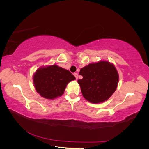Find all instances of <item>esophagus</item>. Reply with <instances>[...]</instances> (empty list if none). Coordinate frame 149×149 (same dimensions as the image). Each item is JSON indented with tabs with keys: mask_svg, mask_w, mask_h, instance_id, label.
<instances>
[{
	"mask_svg": "<svg viewBox=\"0 0 149 149\" xmlns=\"http://www.w3.org/2000/svg\"><path fill=\"white\" fill-rule=\"evenodd\" d=\"M74 76L75 77V78H76V79H77V78H78V74H77V73H75V74H74Z\"/></svg>",
	"mask_w": 149,
	"mask_h": 149,
	"instance_id": "1",
	"label": "esophagus"
}]
</instances>
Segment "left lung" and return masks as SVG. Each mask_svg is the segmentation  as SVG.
Wrapping results in <instances>:
<instances>
[{
    "instance_id": "1",
    "label": "left lung",
    "mask_w": 149,
    "mask_h": 149,
    "mask_svg": "<svg viewBox=\"0 0 149 149\" xmlns=\"http://www.w3.org/2000/svg\"><path fill=\"white\" fill-rule=\"evenodd\" d=\"M82 79H78L83 97L98 104L107 100L116 90L119 75L115 65L106 60L85 65L80 70Z\"/></svg>"
}]
</instances>
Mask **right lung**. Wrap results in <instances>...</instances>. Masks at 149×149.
<instances>
[{
	"label": "right lung",
	"mask_w": 149,
	"mask_h": 149,
	"mask_svg": "<svg viewBox=\"0 0 149 149\" xmlns=\"http://www.w3.org/2000/svg\"><path fill=\"white\" fill-rule=\"evenodd\" d=\"M75 79L68 70L56 64L39 68L33 76L37 92L42 97L50 100L61 97L68 83Z\"/></svg>",
	"instance_id": "right-lung-1"
}]
</instances>
